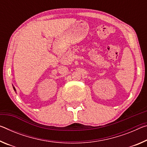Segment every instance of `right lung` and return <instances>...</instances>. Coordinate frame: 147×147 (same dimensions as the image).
<instances>
[{
    "instance_id": "1",
    "label": "right lung",
    "mask_w": 147,
    "mask_h": 147,
    "mask_svg": "<svg viewBox=\"0 0 147 147\" xmlns=\"http://www.w3.org/2000/svg\"><path fill=\"white\" fill-rule=\"evenodd\" d=\"M13 90H14V91H15V92H16V88H15V87H14V86H13Z\"/></svg>"
}]
</instances>
